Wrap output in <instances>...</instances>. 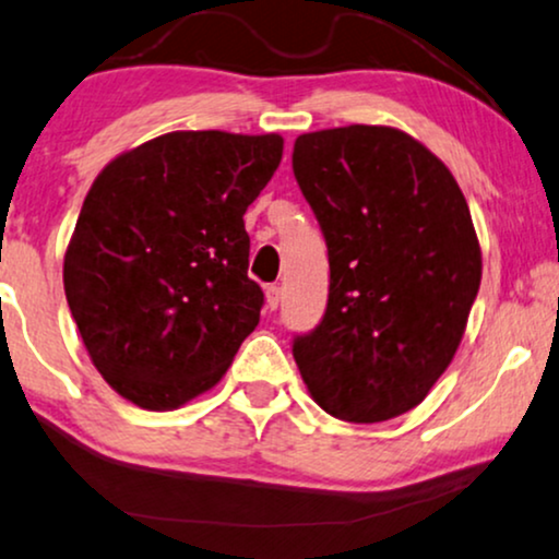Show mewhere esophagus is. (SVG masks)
Segmentation results:
<instances>
[{"instance_id":"obj_1","label":"esophagus","mask_w":559,"mask_h":559,"mask_svg":"<svg viewBox=\"0 0 559 559\" xmlns=\"http://www.w3.org/2000/svg\"><path fill=\"white\" fill-rule=\"evenodd\" d=\"M278 304H281V286H267L265 288V307L271 309V312H275V309H278Z\"/></svg>"}]
</instances>
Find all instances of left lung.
Masks as SVG:
<instances>
[{"instance_id":"left-lung-1","label":"left lung","mask_w":559,"mask_h":559,"mask_svg":"<svg viewBox=\"0 0 559 559\" xmlns=\"http://www.w3.org/2000/svg\"><path fill=\"white\" fill-rule=\"evenodd\" d=\"M292 162L330 260L322 322L294 337L304 384L341 420L397 418L449 369L479 292L467 201L433 152L390 126L301 133Z\"/></svg>"}]
</instances>
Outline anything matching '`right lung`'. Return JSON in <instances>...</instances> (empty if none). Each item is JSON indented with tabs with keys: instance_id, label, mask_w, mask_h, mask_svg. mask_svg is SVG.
<instances>
[{
	"instance_id": "1",
	"label": "right lung",
	"mask_w": 559,
	"mask_h": 559,
	"mask_svg": "<svg viewBox=\"0 0 559 559\" xmlns=\"http://www.w3.org/2000/svg\"><path fill=\"white\" fill-rule=\"evenodd\" d=\"M281 154L278 133L173 131L92 182L63 292L95 369L133 405L175 409L211 390L258 328L242 216Z\"/></svg>"
}]
</instances>
